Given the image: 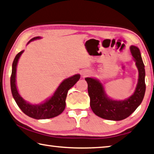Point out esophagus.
I'll list each match as a JSON object with an SVG mask.
<instances>
[{
  "label": "esophagus",
  "mask_w": 154,
  "mask_h": 154,
  "mask_svg": "<svg viewBox=\"0 0 154 154\" xmlns=\"http://www.w3.org/2000/svg\"><path fill=\"white\" fill-rule=\"evenodd\" d=\"M83 74H84L85 75H88V74H89V73H88V72H84V73H83Z\"/></svg>",
  "instance_id": "obj_1"
}]
</instances>
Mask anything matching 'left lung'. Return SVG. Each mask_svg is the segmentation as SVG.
<instances>
[{"label":"left lung","instance_id":"8db88e82","mask_svg":"<svg viewBox=\"0 0 154 154\" xmlns=\"http://www.w3.org/2000/svg\"><path fill=\"white\" fill-rule=\"evenodd\" d=\"M130 50L138 69L139 79L135 93L128 99L116 101L108 98L99 81L90 77L85 79L88 85L91 108L94 113L100 118L111 121H121L129 116L143 101L145 92V66L137 47L131 46Z\"/></svg>","mask_w":154,"mask_h":154}]
</instances>
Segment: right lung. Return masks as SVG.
<instances>
[{
	"label": "right lung",
	"instance_id": "right-lung-1",
	"mask_svg": "<svg viewBox=\"0 0 154 154\" xmlns=\"http://www.w3.org/2000/svg\"><path fill=\"white\" fill-rule=\"evenodd\" d=\"M38 38H40V37L32 38L28 44L31 41ZM23 52V50H22L16 55L12 65V72H11V89L14 100H15L17 104L18 105L22 112L31 118L35 119H46L57 116L65 110L66 106L65 100L66 96H67L68 91L77 83V81H79L80 79V75L77 74L64 80L58 86L54 95L43 104L40 105L29 104L28 102L25 101L19 94L15 83L17 65L19 57Z\"/></svg>",
	"mask_w": 154,
	"mask_h": 154
}]
</instances>
